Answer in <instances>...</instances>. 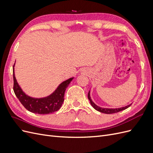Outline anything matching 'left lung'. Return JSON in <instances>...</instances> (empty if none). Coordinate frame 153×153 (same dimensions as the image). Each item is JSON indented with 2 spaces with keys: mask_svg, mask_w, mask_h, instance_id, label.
Instances as JSON below:
<instances>
[{
  "mask_svg": "<svg viewBox=\"0 0 153 153\" xmlns=\"http://www.w3.org/2000/svg\"><path fill=\"white\" fill-rule=\"evenodd\" d=\"M88 99L89 100L90 102L91 105L93 106V108L96 110L99 111V112H101V113H104V114H114V113H117L120 112V111H122L124 110L125 109L128 108V107L131 106V104L127 105L126 106H124V107H121V108H101L100 106H97L93 101H92L91 98V96H90V91H89V93H88Z\"/></svg>",
  "mask_w": 153,
  "mask_h": 153,
  "instance_id": "obj_1",
  "label": "left lung"
}]
</instances>
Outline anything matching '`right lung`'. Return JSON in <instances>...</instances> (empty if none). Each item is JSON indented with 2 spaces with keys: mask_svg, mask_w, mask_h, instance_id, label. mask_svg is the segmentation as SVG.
I'll return each mask as SVG.
<instances>
[{
  "mask_svg": "<svg viewBox=\"0 0 153 153\" xmlns=\"http://www.w3.org/2000/svg\"><path fill=\"white\" fill-rule=\"evenodd\" d=\"M13 65V91L22 105L30 112L39 114H48L56 112L63 103L64 93L66 88L73 78L63 82L53 93L43 98H33L26 95L18 84L14 73Z\"/></svg>",
  "mask_w": 153,
  "mask_h": 153,
  "instance_id": "right-lung-1",
  "label": "right lung"
}]
</instances>
